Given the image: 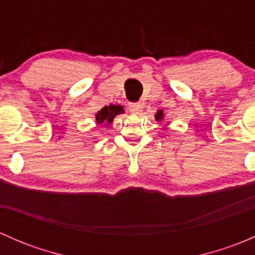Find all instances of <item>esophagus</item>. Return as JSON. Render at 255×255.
<instances>
[{
  "label": "esophagus",
  "mask_w": 255,
  "mask_h": 255,
  "mask_svg": "<svg viewBox=\"0 0 255 255\" xmlns=\"http://www.w3.org/2000/svg\"><path fill=\"white\" fill-rule=\"evenodd\" d=\"M143 111V106L140 104H130L129 105V112L132 115H139Z\"/></svg>",
  "instance_id": "esophagus-1"
}]
</instances>
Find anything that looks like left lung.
<instances>
[{"mask_svg":"<svg viewBox=\"0 0 255 255\" xmlns=\"http://www.w3.org/2000/svg\"><path fill=\"white\" fill-rule=\"evenodd\" d=\"M154 117H155V120L158 121V122H163L164 117H165V113H164L163 110H158L155 115H154ZM166 125H169V123H166ZM164 128H165V127H164Z\"/></svg>","mask_w":255,"mask_h":255,"instance_id":"obj_1","label":"left lung"}]
</instances>
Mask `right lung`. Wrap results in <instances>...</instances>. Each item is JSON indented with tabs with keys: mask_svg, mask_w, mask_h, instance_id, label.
Here are the masks:
<instances>
[{
	"mask_svg": "<svg viewBox=\"0 0 255 255\" xmlns=\"http://www.w3.org/2000/svg\"><path fill=\"white\" fill-rule=\"evenodd\" d=\"M122 113H125V109L121 105H109V106H105L104 109H101L95 115L96 125L110 126L113 122L116 116L122 115Z\"/></svg>",
	"mask_w": 255,
	"mask_h": 255,
	"instance_id": "right-lung-1",
	"label": "right lung"
}]
</instances>
